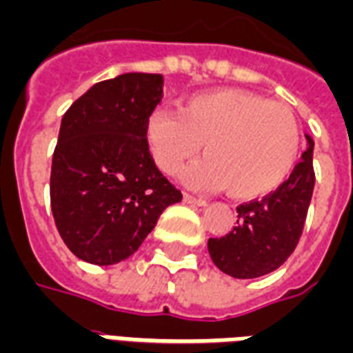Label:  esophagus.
<instances>
[{"mask_svg": "<svg viewBox=\"0 0 353 353\" xmlns=\"http://www.w3.org/2000/svg\"><path fill=\"white\" fill-rule=\"evenodd\" d=\"M184 201H186L188 205H193V206H206V201L201 197H193L190 193H184Z\"/></svg>", "mask_w": 353, "mask_h": 353, "instance_id": "esophagus-1", "label": "esophagus"}]
</instances>
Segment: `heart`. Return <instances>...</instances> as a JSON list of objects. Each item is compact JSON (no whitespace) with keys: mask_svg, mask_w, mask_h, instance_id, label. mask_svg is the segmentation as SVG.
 Instances as JSON below:
<instances>
[{"mask_svg":"<svg viewBox=\"0 0 353 353\" xmlns=\"http://www.w3.org/2000/svg\"><path fill=\"white\" fill-rule=\"evenodd\" d=\"M148 154L174 174L199 150L203 160L182 173L190 188H225L234 199L275 192L299 154V126L287 105L238 89L184 98L180 111L156 108L145 119Z\"/></svg>","mask_w":353,"mask_h":353,"instance_id":"obj_1","label":"heart"}]
</instances>
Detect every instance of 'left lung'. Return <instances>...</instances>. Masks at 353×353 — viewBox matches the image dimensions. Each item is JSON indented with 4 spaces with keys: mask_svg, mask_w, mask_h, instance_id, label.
Listing matches in <instances>:
<instances>
[{
    "mask_svg": "<svg viewBox=\"0 0 353 353\" xmlns=\"http://www.w3.org/2000/svg\"><path fill=\"white\" fill-rule=\"evenodd\" d=\"M307 150L288 180L275 192L236 208V227L229 234L208 240L212 262L234 279H255L274 272L292 255L305 223L314 190L312 150Z\"/></svg>",
    "mask_w": 353,
    "mask_h": 353,
    "instance_id": "8db88e82",
    "label": "left lung"
}]
</instances>
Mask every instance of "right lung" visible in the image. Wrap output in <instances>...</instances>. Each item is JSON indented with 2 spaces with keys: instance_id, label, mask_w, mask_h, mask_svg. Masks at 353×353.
I'll return each instance as SVG.
<instances>
[{
  "instance_id": "obj_1",
  "label": "right lung",
  "mask_w": 353,
  "mask_h": 353,
  "mask_svg": "<svg viewBox=\"0 0 353 353\" xmlns=\"http://www.w3.org/2000/svg\"><path fill=\"white\" fill-rule=\"evenodd\" d=\"M161 97V74H121L94 83L63 115L50 201L63 242L81 261L128 259L161 212L182 201L145 143V119Z\"/></svg>"
}]
</instances>
